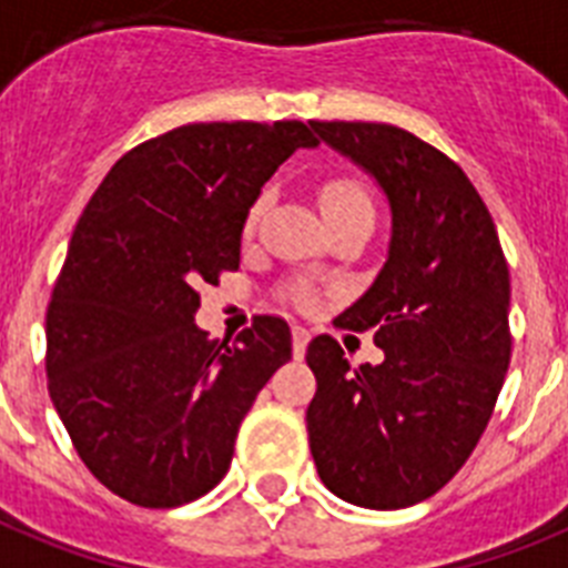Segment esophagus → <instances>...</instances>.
I'll list each match as a JSON object with an SVG mask.
<instances>
[{
  "label": "esophagus",
  "mask_w": 568,
  "mask_h": 568,
  "mask_svg": "<svg viewBox=\"0 0 568 568\" xmlns=\"http://www.w3.org/2000/svg\"><path fill=\"white\" fill-rule=\"evenodd\" d=\"M307 342H311V334H307L302 325H295L293 327V354H295V357H304V351H307Z\"/></svg>",
  "instance_id": "esophagus-1"
}]
</instances>
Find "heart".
I'll use <instances>...</instances> for the list:
<instances>
[{
    "label": "heart",
    "instance_id": "b5f03b06",
    "mask_svg": "<svg viewBox=\"0 0 568 568\" xmlns=\"http://www.w3.org/2000/svg\"><path fill=\"white\" fill-rule=\"evenodd\" d=\"M266 196H257L255 203H252L250 214H246V223H243V232L252 234V229L257 226V220L264 214ZM318 209L322 214H339V211H354V209H372V200L365 194V189L359 182L354 180H327L322 182V189H318ZM293 298L298 304H311L313 302V290L307 284H298L293 287Z\"/></svg>",
    "mask_w": 568,
    "mask_h": 568
}]
</instances>
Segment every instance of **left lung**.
Listing matches in <instances>:
<instances>
[{"label": "left lung", "mask_w": 568, "mask_h": 568, "mask_svg": "<svg viewBox=\"0 0 568 568\" xmlns=\"http://www.w3.org/2000/svg\"><path fill=\"white\" fill-rule=\"evenodd\" d=\"M386 194L392 241L374 284L336 325L374 327L383 363L354 365L334 336L307 345V435L318 479L359 508L438 494L479 444L510 363V278L467 173L392 124L311 121Z\"/></svg>", "instance_id": "left-lung-1"}]
</instances>
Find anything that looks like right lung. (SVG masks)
I'll list each match as a JSON object with an SVG mask.
<instances>
[{
	"instance_id": "right-lung-1",
	"label": "right lung",
	"mask_w": 568,
	"mask_h": 568,
	"mask_svg": "<svg viewBox=\"0 0 568 568\" xmlns=\"http://www.w3.org/2000/svg\"><path fill=\"white\" fill-rule=\"evenodd\" d=\"M316 144L302 121L176 126L124 153L83 209L45 313V374L78 456L126 503L209 494L257 392L293 357L278 316L209 339L196 287L241 266L264 182Z\"/></svg>"
}]
</instances>
